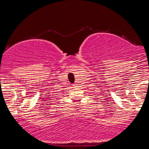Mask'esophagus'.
<instances>
[{
	"instance_id": "1",
	"label": "esophagus",
	"mask_w": 149,
	"mask_h": 149,
	"mask_svg": "<svg viewBox=\"0 0 149 149\" xmlns=\"http://www.w3.org/2000/svg\"><path fill=\"white\" fill-rule=\"evenodd\" d=\"M76 83H75V84H73V86H76Z\"/></svg>"
}]
</instances>
